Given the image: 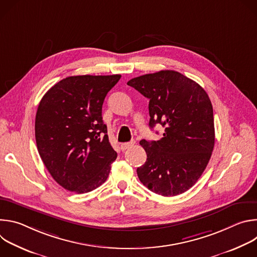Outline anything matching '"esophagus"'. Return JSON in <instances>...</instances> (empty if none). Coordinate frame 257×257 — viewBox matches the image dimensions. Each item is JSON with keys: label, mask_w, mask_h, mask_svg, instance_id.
<instances>
[{"label": "esophagus", "mask_w": 257, "mask_h": 257, "mask_svg": "<svg viewBox=\"0 0 257 257\" xmlns=\"http://www.w3.org/2000/svg\"><path fill=\"white\" fill-rule=\"evenodd\" d=\"M133 144H134V142H124L121 144V150L124 152V151L130 149L131 146H133Z\"/></svg>", "instance_id": "1"}]
</instances>
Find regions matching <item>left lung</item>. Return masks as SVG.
<instances>
[{"instance_id":"8db88e82","label":"left lung","mask_w":257,"mask_h":257,"mask_svg":"<svg viewBox=\"0 0 257 257\" xmlns=\"http://www.w3.org/2000/svg\"><path fill=\"white\" fill-rule=\"evenodd\" d=\"M127 84L150 99V127H165L160 140L140 141L148 159L137 168L139 180L159 195L184 193L200 178L213 150V111L207 93L174 70L135 77Z\"/></svg>"}]
</instances>
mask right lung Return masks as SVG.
Instances as JSON below:
<instances>
[{"instance_id": "add662e5", "label": "right lung", "mask_w": 257, "mask_h": 257, "mask_svg": "<svg viewBox=\"0 0 257 257\" xmlns=\"http://www.w3.org/2000/svg\"><path fill=\"white\" fill-rule=\"evenodd\" d=\"M121 75L67 77L43 96L35 116L38 151L54 180L78 194L107 179L117 153L108 142L101 108Z\"/></svg>"}]
</instances>
